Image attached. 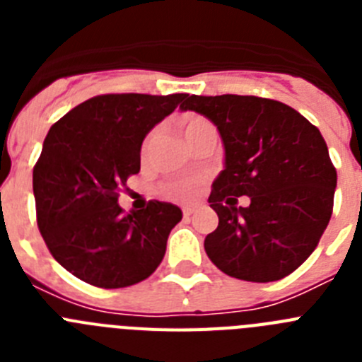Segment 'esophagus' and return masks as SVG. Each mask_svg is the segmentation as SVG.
Segmentation results:
<instances>
[{"instance_id": "34e87169", "label": "esophagus", "mask_w": 362, "mask_h": 362, "mask_svg": "<svg viewBox=\"0 0 362 362\" xmlns=\"http://www.w3.org/2000/svg\"><path fill=\"white\" fill-rule=\"evenodd\" d=\"M192 214H194V209H192V206H185V209H183V216H185V219H190Z\"/></svg>"}]
</instances>
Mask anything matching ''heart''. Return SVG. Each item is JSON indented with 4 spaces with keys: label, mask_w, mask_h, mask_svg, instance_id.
<instances>
[{
    "label": "heart",
    "mask_w": 362,
    "mask_h": 362,
    "mask_svg": "<svg viewBox=\"0 0 362 362\" xmlns=\"http://www.w3.org/2000/svg\"><path fill=\"white\" fill-rule=\"evenodd\" d=\"M181 127H183L185 139L188 141L190 137H194L197 132H201V130L210 129L212 124L201 116H187L183 121H181ZM152 141H153V134H150L148 139L145 141V146H143V152H148ZM166 194H168V197H172V199H190V197L196 194V185L188 183V181L187 183L172 185V187L166 190Z\"/></svg>",
    "instance_id": "heart-1"
}]
</instances>
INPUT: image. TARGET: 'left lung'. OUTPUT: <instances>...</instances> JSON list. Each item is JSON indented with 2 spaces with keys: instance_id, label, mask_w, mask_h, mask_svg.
<instances>
[{
  "instance_id": "obj_1",
  "label": "left lung",
  "mask_w": 362,
  "mask_h": 362,
  "mask_svg": "<svg viewBox=\"0 0 362 362\" xmlns=\"http://www.w3.org/2000/svg\"><path fill=\"white\" fill-rule=\"evenodd\" d=\"M181 110L209 117L225 168L209 203L219 225L204 239L226 276L279 281L310 257L334 209L337 172L317 127L288 105L255 95H187ZM251 204L238 207L237 197Z\"/></svg>"
}]
</instances>
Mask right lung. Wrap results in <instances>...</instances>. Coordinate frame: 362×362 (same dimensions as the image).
<instances>
[{
	"instance_id": "add662e5",
	"label": "right lung",
	"mask_w": 362,
	"mask_h": 362,
	"mask_svg": "<svg viewBox=\"0 0 362 362\" xmlns=\"http://www.w3.org/2000/svg\"><path fill=\"white\" fill-rule=\"evenodd\" d=\"M187 94H107L50 127L34 166L37 226L57 263L99 288L146 279L165 257L183 212L150 201L124 216L117 192L141 168L146 134Z\"/></svg>"
}]
</instances>
